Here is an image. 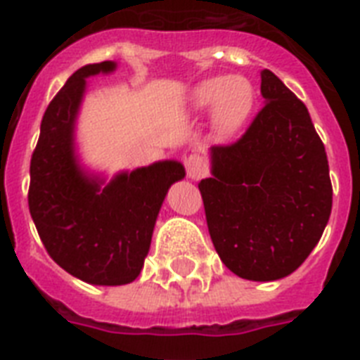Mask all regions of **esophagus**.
<instances>
[{"mask_svg":"<svg viewBox=\"0 0 360 360\" xmlns=\"http://www.w3.org/2000/svg\"><path fill=\"white\" fill-rule=\"evenodd\" d=\"M185 168H186V175L191 177V179H200L203 175L207 174V164L203 160L200 155H191V157L185 158Z\"/></svg>","mask_w":360,"mask_h":360,"instance_id":"1","label":"esophagus"}]
</instances>
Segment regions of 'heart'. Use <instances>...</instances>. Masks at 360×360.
<instances>
[{"label":"heart","instance_id":"obj_1","mask_svg":"<svg viewBox=\"0 0 360 360\" xmlns=\"http://www.w3.org/2000/svg\"><path fill=\"white\" fill-rule=\"evenodd\" d=\"M256 104V91L245 76H219L198 84L188 95L194 115L211 114L214 132L230 140L245 129Z\"/></svg>","mask_w":360,"mask_h":360}]
</instances>
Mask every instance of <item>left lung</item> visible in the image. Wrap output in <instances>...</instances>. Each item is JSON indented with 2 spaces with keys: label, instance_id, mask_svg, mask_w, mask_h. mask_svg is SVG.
I'll use <instances>...</instances> for the list:
<instances>
[{
  "label": "left lung",
  "instance_id": "obj_1",
  "mask_svg": "<svg viewBox=\"0 0 360 360\" xmlns=\"http://www.w3.org/2000/svg\"><path fill=\"white\" fill-rule=\"evenodd\" d=\"M265 106L231 146L211 147L200 181L209 236L231 273L284 278L310 256L333 209L329 162L307 106L262 70Z\"/></svg>",
  "mask_w": 360,
  "mask_h": 360
}]
</instances>
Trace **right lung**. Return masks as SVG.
I'll list each match as a JSON object with an SVG mask.
<instances>
[{"label": "right lung", "instance_id": "1", "mask_svg": "<svg viewBox=\"0 0 360 360\" xmlns=\"http://www.w3.org/2000/svg\"><path fill=\"white\" fill-rule=\"evenodd\" d=\"M115 67L103 61L70 76L44 112L30 166L27 202L42 245L59 267L95 285L138 278L168 188L185 177L177 160L121 172L110 183L82 168L75 124L86 78Z\"/></svg>", "mask_w": 360, "mask_h": 360}]
</instances>
